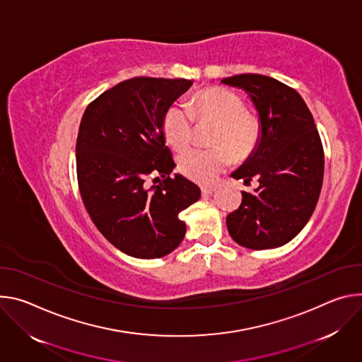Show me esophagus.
Returning <instances> with one entry per match:
<instances>
[{"label": "esophagus", "instance_id": "obj_1", "mask_svg": "<svg viewBox=\"0 0 362 362\" xmlns=\"http://www.w3.org/2000/svg\"><path fill=\"white\" fill-rule=\"evenodd\" d=\"M216 189H217V185H204V187H202V192H203L204 195L213 194Z\"/></svg>", "mask_w": 362, "mask_h": 362}]
</instances>
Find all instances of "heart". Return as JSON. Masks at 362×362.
Wrapping results in <instances>:
<instances>
[{"label":"heart","mask_w":362,"mask_h":362,"mask_svg":"<svg viewBox=\"0 0 362 362\" xmlns=\"http://www.w3.org/2000/svg\"><path fill=\"white\" fill-rule=\"evenodd\" d=\"M197 122L217 125L211 144L214 149H189L178 159V170L187 178L199 182H213L235 158L247 156L256 146L260 134L257 117L246 110L245 100L237 93L213 86L199 90L189 110L181 106L167 109L163 119V131L167 142L174 149H185Z\"/></svg>","instance_id":"b5f03b06"}]
</instances>
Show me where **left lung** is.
I'll return each mask as SVG.
<instances>
[{
    "instance_id": "8db88e82",
    "label": "left lung",
    "mask_w": 362,
    "mask_h": 362,
    "mask_svg": "<svg viewBox=\"0 0 362 362\" xmlns=\"http://www.w3.org/2000/svg\"><path fill=\"white\" fill-rule=\"evenodd\" d=\"M221 83L245 90L260 124L259 141L231 177L250 182L242 204L227 216L234 242L252 250L286 245L309 221L322 188L324 148L313 116L300 95L263 74H235Z\"/></svg>"
}]
</instances>
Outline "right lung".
<instances>
[{
	"label": "right lung",
	"mask_w": 362,
	"mask_h": 362,
	"mask_svg": "<svg viewBox=\"0 0 362 362\" xmlns=\"http://www.w3.org/2000/svg\"><path fill=\"white\" fill-rule=\"evenodd\" d=\"M191 85L187 78L132 77L96 98L80 122V195L98 230L128 256L156 259L175 250L187 230L180 213L202 195L181 174L171 177L175 163L163 131L167 109ZM151 173L165 180L146 189Z\"/></svg>",
	"instance_id": "1"
}]
</instances>
